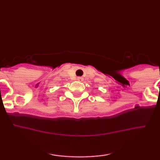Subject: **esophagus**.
Listing matches in <instances>:
<instances>
[{
  "label": "esophagus",
  "instance_id": "obj_1",
  "mask_svg": "<svg viewBox=\"0 0 160 160\" xmlns=\"http://www.w3.org/2000/svg\"><path fill=\"white\" fill-rule=\"evenodd\" d=\"M78 81H82V80H83V78H81V77H79V78H78Z\"/></svg>",
  "mask_w": 160,
  "mask_h": 160
}]
</instances>
